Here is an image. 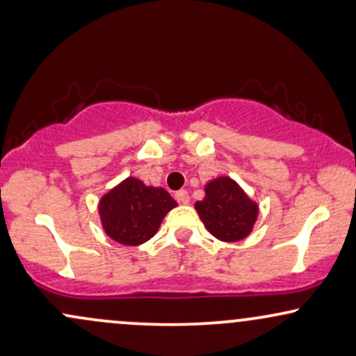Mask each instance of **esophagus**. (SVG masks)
Listing matches in <instances>:
<instances>
[{
	"label": "esophagus",
	"mask_w": 356,
	"mask_h": 356,
	"mask_svg": "<svg viewBox=\"0 0 356 356\" xmlns=\"http://www.w3.org/2000/svg\"><path fill=\"white\" fill-rule=\"evenodd\" d=\"M175 201H177L179 204H187L191 201L189 192H187V191H177V192H175Z\"/></svg>",
	"instance_id": "34e87169"
}]
</instances>
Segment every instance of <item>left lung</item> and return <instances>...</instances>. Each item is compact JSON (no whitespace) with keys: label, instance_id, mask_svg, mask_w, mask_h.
Wrapping results in <instances>:
<instances>
[{"label":"left lung","instance_id":"obj_1","mask_svg":"<svg viewBox=\"0 0 356 356\" xmlns=\"http://www.w3.org/2000/svg\"><path fill=\"white\" fill-rule=\"evenodd\" d=\"M206 197L195 202L199 218L214 238L236 243L248 238L254 226L259 207L231 177H218L207 182Z\"/></svg>","mask_w":356,"mask_h":356}]
</instances>
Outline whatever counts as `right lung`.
<instances>
[{
    "mask_svg": "<svg viewBox=\"0 0 356 356\" xmlns=\"http://www.w3.org/2000/svg\"><path fill=\"white\" fill-rule=\"evenodd\" d=\"M175 206L177 202L162 187L127 177L100 199L99 214L110 238L125 246H138L152 238Z\"/></svg>",
    "mask_w": 356,
    "mask_h": 356,
    "instance_id": "1",
    "label": "right lung"
}]
</instances>
